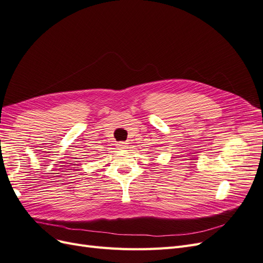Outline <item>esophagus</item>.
Instances as JSON below:
<instances>
[{
	"label": "esophagus",
	"mask_w": 263,
	"mask_h": 263,
	"mask_svg": "<svg viewBox=\"0 0 263 263\" xmlns=\"http://www.w3.org/2000/svg\"><path fill=\"white\" fill-rule=\"evenodd\" d=\"M118 147H119L120 149H124V148H126V143H125V142H120V143H118Z\"/></svg>",
	"instance_id": "1"
}]
</instances>
